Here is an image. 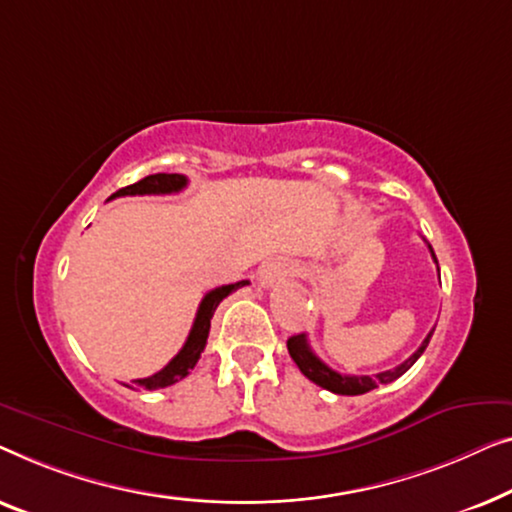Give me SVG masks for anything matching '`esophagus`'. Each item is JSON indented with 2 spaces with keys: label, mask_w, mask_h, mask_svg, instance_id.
Here are the masks:
<instances>
[{
  "label": "esophagus",
  "mask_w": 512,
  "mask_h": 512,
  "mask_svg": "<svg viewBox=\"0 0 512 512\" xmlns=\"http://www.w3.org/2000/svg\"><path fill=\"white\" fill-rule=\"evenodd\" d=\"M287 273H290V264H287L285 259H271V262L262 264V269H259V285L273 287L283 283Z\"/></svg>",
  "instance_id": "34e87169"
}]
</instances>
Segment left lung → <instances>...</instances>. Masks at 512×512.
<instances>
[{
	"mask_svg": "<svg viewBox=\"0 0 512 512\" xmlns=\"http://www.w3.org/2000/svg\"><path fill=\"white\" fill-rule=\"evenodd\" d=\"M429 250H431V246H429ZM431 257H434V262H436L434 250H431ZM431 334H434V329L429 331L420 348H417L413 355L406 359V362H401L399 366H394V369H390V371H380V373H376V376H343V373L329 369V366L311 350L306 334H297V336L287 338V350H290V357L294 359V364L299 366V371L304 373L308 380H313L315 385L325 387V390L334 392V394L357 397V394H366V392L376 390L378 385H387V383H392V380L401 378L403 373H406L410 366L420 359L424 348H427L431 341Z\"/></svg>",
	"mask_w": 512,
	"mask_h": 512,
	"instance_id": "obj_1",
	"label": "left lung"
}]
</instances>
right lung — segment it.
Listing matches in <instances>:
<instances>
[{
    "label": "right lung",
    "mask_w": 512,
    "mask_h": 512,
    "mask_svg": "<svg viewBox=\"0 0 512 512\" xmlns=\"http://www.w3.org/2000/svg\"><path fill=\"white\" fill-rule=\"evenodd\" d=\"M185 185H187V178L183 174H153V176L141 178L139 183L122 187V190L111 194V199L127 197V194L129 197H132V194H174V192H181ZM243 285H248V280H239V283L215 287V290L208 292L206 297L201 299L197 318H194L190 336H187V341L181 348V352H178V355L171 359V362L164 366L162 371H157L148 378L134 380V385L141 387V390H162V387H169V385L178 383V380H183L187 373L194 369V364L199 362L201 352H204V348H206V338H208V331H211V318H213L215 308H218L222 299L229 297V294H232L234 290H239V287H243Z\"/></svg>",
    "instance_id": "add662e5"
}]
</instances>
